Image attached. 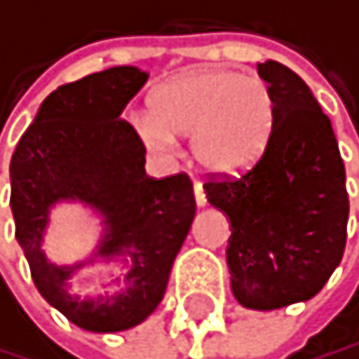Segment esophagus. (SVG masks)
Listing matches in <instances>:
<instances>
[{
    "label": "esophagus",
    "instance_id": "1",
    "mask_svg": "<svg viewBox=\"0 0 359 359\" xmlns=\"http://www.w3.org/2000/svg\"><path fill=\"white\" fill-rule=\"evenodd\" d=\"M194 198H196V205H205V201H208V198H205V190H203V185L201 183H194Z\"/></svg>",
    "mask_w": 359,
    "mask_h": 359
}]
</instances>
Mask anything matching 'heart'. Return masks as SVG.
Segmentation results:
<instances>
[{"instance_id": "obj_1", "label": "heart", "mask_w": 359, "mask_h": 359, "mask_svg": "<svg viewBox=\"0 0 359 359\" xmlns=\"http://www.w3.org/2000/svg\"><path fill=\"white\" fill-rule=\"evenodd\" d=\"M135 119L140 140L156 154H172V135H192L194 158L212 172H240L262 154L273 124V99L262 79L231 69L176 76L149 99Z\"/></svg>"}]
</instances>
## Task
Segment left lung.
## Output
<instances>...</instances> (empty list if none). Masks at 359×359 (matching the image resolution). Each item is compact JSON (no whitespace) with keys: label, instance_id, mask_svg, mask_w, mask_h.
<instances>
[{"label":"left lung","instance_id":"obj_1","mask_svg":"<svg viewBox=\"0 0 359 359\" xmlns=\"http://www.w3.org/2000/svg\"><path fill=\"white\" fill-rule=\"evenodd\" d=\"M273 99L262 154L240 172L210 174L208 201L231 219L226 262L235 299L251 310L308 301L346 246V169L328 115L305 81L276 60L258 65Z\"/></svg>","mask_w":359,"mask_h":359}]
</instances>
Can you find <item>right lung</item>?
Segmentation results:
<instances>
[{"mask_svg": "<svg viewBox=\"0 0 359 359\" xmlns=\"http://www.w3.org/2000/svg\"><path fill=\"white\" fill-rule=\"evenodd\" d=\"M147 79V72L122 65L60 86L42 101L11 161L15 237L31 278L47 303L92 332L126 330L156 310L196 212L190 176H147V149L122 119ZM60 198L83 201L107 217L109 231L95 257L126 255V288L79 294L76 280L95 257L72 268L44 258L41 233L48 208Z\"/></svg>", "mask_w": 359, "mask_h": 359, "instance_id": "add662e5", "label": "right lung"}]
</instances>
